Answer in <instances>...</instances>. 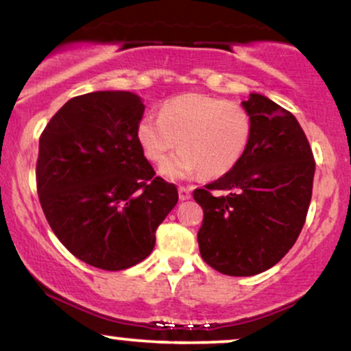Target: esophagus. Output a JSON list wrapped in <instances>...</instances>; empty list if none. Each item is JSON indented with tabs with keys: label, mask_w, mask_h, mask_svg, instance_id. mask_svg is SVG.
Returning a JSON list of instances; mask_svg holds the SVG:
<instances>
[{
	"label": "esophagus",
	"mask_w": 351,
	"mask_h": 351,
	"mask_svg": "<svg viewBox=\"0 0 351 351\" xmlns=\"http://www.w3.org/2000/svg\"><path fill=\"white\" fill-rule=\"evenodd\" d=\"M192 197V190H190V187H185V185H180L179 187V198L180 200H189V198Z\"/></svg>",
	"instance_id": "1"
}]
</instances>
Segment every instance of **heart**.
Returning <instances> with one entry per match:
<instances>
[{
  "label": "heart",
  "mask_w": 351,
  "mask_h": 351,
  "mask_svg": "<svg viewBox=\"0 0 351 351\" xmlns=\"http://www.w3.org/2000/svg\"><path fill=\"white\" fill-rule=\"evenodd\" d=\"M252 130V115L241 102L182 94L164 102L159 117H143L136 138L151 162H161L179 141V153L161 166L166 177L182 179L202 171V176L216 179L239 164Z\"/></svg>",
  "instance_id": "1"
}]
</instances>
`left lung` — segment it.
<instances>
[{"mask_svg": "<svg viewBox=\"0 0 351 351\" xmlns=\"http://www.w3.org/2000/svg\"><path fill=\"white\" fill-rule=\"evenodd\" d=\"M252 115L249 148L231 172L193 190L203 210L202 258L219 274L250 276L278 263L308 216L315 161L296 117L261 94L242 102Z\"/></svg>", "mask_w": 351, "mask_h": 351, "instance_id": "obj_1", "label": "left lung"}]
</instances>
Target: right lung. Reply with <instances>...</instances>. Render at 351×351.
I'll list each match as a JSON object with an SVG mask.
<instances>
[{
  "label": "right lung",
  "mask_w": 351,
  "mask_h": 351,
  "mask_svg": "<svg viewBox=\"0 0 351 351\" xmlns=\"http://www.w3.org/2000/svg\"><path fill=\"white\" fill-rule=\"evenodd\" d=\"M141 99L97 90L68 101L43 128L37 193L51 231L75 257L102 270L136 265L176 206L174 184L156 176L136 127Z\"/></svg>",
  "instance_id": "right-lung-1"
}]
</instances>
